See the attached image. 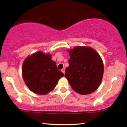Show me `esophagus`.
I'll list each match as a JSON object with an SVG mask.
<instances>
[{
  "instance_id": "1",
  "label": "esophagus",
  "mask_w": 127,
  "mask_h": 127,
  "mask_svg": "<svg viewBox=\"0 0 127 127\" xmlns=\"http://www.w3.org/2000/svg\"><path fill=\"white\" fill-rule=\"evenodd\" d=\"M62 72L64 74V73H65V68H62Z\"/></svg>"
}]
</instances>
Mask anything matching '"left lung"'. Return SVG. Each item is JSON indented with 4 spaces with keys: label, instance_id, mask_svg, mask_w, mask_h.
Instances as JSON below:
<instances>
[{
    "label": "left lung",
    "instance_id": "1",
    "mask_svg": "<svg viewBox=\"0 0 127 127\" xmlns=\"http://www.w3.org/2000/svg\"><path fill=\"white\" fill-rule=\"evenodd\" d=\"M69 66L65 77L73 90L82 95L93 93L101 84L104 65L101 57L90 46H78L68 49Z\"/></svg>",
    "mask_w": 127,
    "mask_h": 127
}]
</instances>
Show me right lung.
<instances>
[{
  "instance_id": "add662e5",
  "label": "right lung",
  "mask_w": 127,
  "mask_h": 127,
  "mask_svg": "<svg viewBox=\"0 0 127 127\" xmlns=\"http://www.w3.org/2000/svg\"><path fill=\"white\" fill-rule=\"evenodd\" d=\"M50 54L36 52L29 55L22 65V76L32 92L45 95L54 89L64 74L57 69Z\"/></svg>"
}]
</instances>
